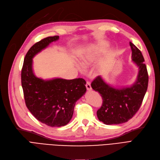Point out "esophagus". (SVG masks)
Segmentation results:
<instances>
[{"label":"esophagus","mask_w":160,"mask_h":160,"mask_svg":"<svg viewBox=\"0 0 160 160\" xmlns=\"http://www.w3.org/2000/svg\"><path fill=\"white\" fill-rule=\"evenodd\" d=\"M85 86H86V88H87V89L88 91H91V83H90L89 81H87Z\"/></svg>","instance_id":"34e87169"}]
</instances>
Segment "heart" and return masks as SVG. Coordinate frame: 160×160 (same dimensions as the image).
<instances>
[{
  "label": "heart",
  "instance_id": "1",
  "mask_svg": "<svg viewBox=\"0 0 160 160\" xmlns=\"http://www.w3.org/2000/svg\"><path fill=\"white\" fill-rule=\"evenodd\" d=\"M109 47L108 43L102 42L99 44L83 49L79 53V59L84 66H89L94 63L101 55L106 52Z\"/></svg>",
  "mask_w": 160,
  "mask_h": 160
}]
</instances>
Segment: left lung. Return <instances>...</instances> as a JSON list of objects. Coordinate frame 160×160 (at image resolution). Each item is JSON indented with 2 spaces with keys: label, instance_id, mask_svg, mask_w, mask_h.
I'll return each instance as SVG.
<instances>
[{
  "label": "left lung",
  "instance_id": "8db88e82",
  "mask_svg": "<svg viewBox=\"0 0 160 160\" xmlns=\"http://www.w3.org/2000/svg\"><path fill=\"white\" fill-rule=\"evenodd\" d=\"M132 59L139 71L134 83L127 87L117 89L107 84L101 76L91 83L92 89L100 93L102 104L97 112L98 120L107 125L124 123L138 111L148 89V74L144 57L140 49L130 42Z\"/></svg>",
  "mask_w": 160,
  "mask_h": 160
}]
</instances>
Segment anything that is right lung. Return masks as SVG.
Masks as SVG:
<instances>
[{"label":"right lung","mask_w":160,"mask_h":160,"mask_svg":"<svg viewBox=\"0 0 160 160\" xmlns=\"http://www.w3.org/2000/svg\"><path fill=\"white\" fill-rule=\"evenodd\" d=\"M58 39V36L47 37L33 45L24 58L21 72L27 108L37 120L52 127H59L69 122L75 102L87 90L86 81L82 78L43 80L33 72V58Z\"/></svg>","instance_id":"add662e5"}]
</instances>
